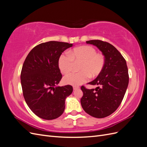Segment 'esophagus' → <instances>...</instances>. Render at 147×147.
I'll list each match as a JSON object with an SVG mask.
<instances>
[{
  "label": "esophagus",
  "mask_w": 147,
  "mask_h": 147,
  "mask_svg": "<svg viewBox=\"0 0 147 147\" xmlns=\"http://www.w3.org/2000/svg\"><path fill=\"white\" fill-rule=\"evenodd\" d=\"M80 88L78 87V86H74L73 87V89H74V90H78Z\"/></svg>",
  "instance_id": "1"
}]
</instances>
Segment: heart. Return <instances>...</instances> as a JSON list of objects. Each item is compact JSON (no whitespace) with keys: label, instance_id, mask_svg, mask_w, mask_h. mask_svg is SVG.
Returning a JSON list of instances; mask_svg holds the SVG:
<instances>
[{"label":"heart","instance_id":"heart-1","mask_svg":"<svg viewBox=\"0 0 147 147\" xmlns=\"http://www.w3.org/2000/svg\"><path fill=\"white\" fill-rule=\"evenodd\" d=\"M78 66V73H72L64 77V82L70 85H80L87 81L88 78L96 77L103 70L105 65V57L97 53L94 48L90 46H82L69 51V55L62 54L58 59V67L61 73L67 74L72 70L74 64Z\"/></svg>","mask_w":147,"mask_h":147}]
</instances>
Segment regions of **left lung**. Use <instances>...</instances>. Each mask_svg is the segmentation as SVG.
Masks as SVG:
<instances>
[{"label":"left lung","mask_w":147,"mask_h":147,"mask_svg":"<svg viewBox=\"0 0 147 147\" xmlns=\"http://www.w3.org/2000/svg\"><path fill=\"white\" fill-rule=\"evenodd\" d=\"M86 43L98 48L104 56L105 65L97 78L88 83L98 87L91 90L81 87L83 95L80 102L88 114L102 118L113 113L121 104L129 83L128 69L126 60L110 43L99 40Z\"/></svg>","instance_id":"obj_1"}]
</instances>
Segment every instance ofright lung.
I'll use <instances>...</instances> for the list:
<instances>
[{
    "label": "right lung",
    "instance_id": "right-lung-1",
    "mask_svg": "<svg viewBox=\"0 0 147 147\" xmlns=\"http://www.w3.org/2000/svg\"><path fill=\"white\" fill-rule=\"evenodd\" d=\"M72 43L50 41L31 50L24 62L21 83L26 104L37 117L51 120L60 117L65 100L73 91L70 85L59 86L62 78L58 59Z\"/></svg>",
    "mask_w": 147,
    "mask_h": 147
}]
</instances>
